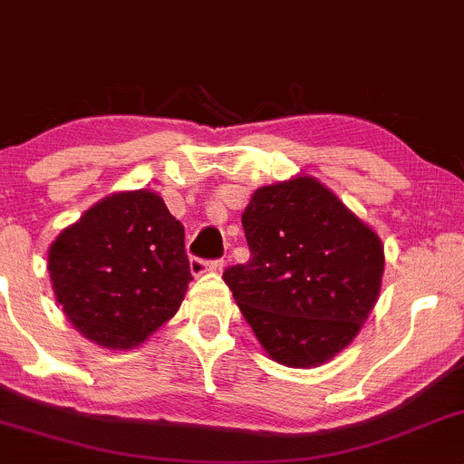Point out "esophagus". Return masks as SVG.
I'll return each instance as SVG.
<instances>
[{"instance_id": "1", "label": "esophagus", "mask_w": 464, "mask_h": 464, "mask_svg": "<svg viewBox=\"0 0 464 464\" xmlns=\"http://www.w3.org/2000/svg\"><path fill=\"white\" fill-rule=\"evenodd\" d=\"M223 261H203V259H197L194 256L192 261H189V270H192L194 276H200L205 275V272H217V270H223Z\"/></svg>"}]
</instances>
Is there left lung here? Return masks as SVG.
I'll return each mask as SVG.
<instances>
[{"label": "left lung", "instance_id": "1", "mask_svg": "<svg viewBox=\"0 0 464 464\" xmlns=\"http://www.w3.org/2000/svg\"><path fill=\"white\" fill-rule=\"evenodd\" d=\"M241 223L250 261L223 279L264 351L293 369L333 360L380 297V237L310 176L256 189Z\"/></svg>", "mask_w": 464, "mask_h": 464}]
</instances>
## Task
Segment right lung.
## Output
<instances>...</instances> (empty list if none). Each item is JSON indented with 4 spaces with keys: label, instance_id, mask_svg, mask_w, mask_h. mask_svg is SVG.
<instances>
[{
    "label": "right lung",
    "instance_id": "add662e5",
    "mask_svg": "<svg viewBox=\"0 0 464 464\" xmlns=\"http://www.w3.org/2000/svg\"><path fill=\"white\" fill-rule=\"evenodd\" d=\"M57 304L102 348L140 346L180 308L192 281L185 227L151 189L102 198L49 247Z\"/></svg>",
    "mask_w": 464,
    "mask_h": 464
}]
</instances>
